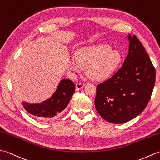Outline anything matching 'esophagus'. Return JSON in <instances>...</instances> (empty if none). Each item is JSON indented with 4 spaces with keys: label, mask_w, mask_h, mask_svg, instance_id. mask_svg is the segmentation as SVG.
<instances>
[{
    "label": "esophagus",
    "mask_w": 160,
    "mask_h": 160,
    "mask_svg": "<svg viewBox=\"0 0 160 160\" xmlns=\"http://www.w3.org/2000/svg\"><path fill=\"white\" fill-rule=\"evenodd\" d=\"M84 87V84H83V83L78 82V83L76 84V91H79L80 89H82Z\"/></svg>",
    "instance_id": "1"
}]
</instances>
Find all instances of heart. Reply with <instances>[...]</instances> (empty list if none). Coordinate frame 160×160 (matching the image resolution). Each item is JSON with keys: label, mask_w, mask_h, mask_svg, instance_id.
I'll return each instance as SVG.
<instances>
[{"label": "heart", "mask_w": 160, "mask_h": 160, "mask_svg": "<svg viewBox=\"0 0 160 160\" xmlns=\"http://www.w3.org/2000/svg\"><path fill=\"white\" fill-rule=\"evenodd\" d=\"M122 61V53L107 45H98L80 48L75 58L69 62V68L80 71L86 67V73L91 80L104 81L116 72Z\"/></svg>", "instance_id": "heart-1"}]
</instances>
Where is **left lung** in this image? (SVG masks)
<instances>
[{
    "instance_id": "1",
    "label": "left lung",
    "mask_w": 160,
    "mask_h": 160,
    "mask_svg": "<svg viewBox=\"0 0 160 160\" xmlns=\"http://www.w3.org/2000/svg\"><path fill=\"white\" fill-rule=\"evenodd\" d=\"M128 53L113 76L98 84L95 106L100 116L113 124H124L136 118L150 100L155 69L136 36H128Z\"/></svg>"
}]
</instances>
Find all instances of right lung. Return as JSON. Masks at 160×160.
<instances>
[{
  "label": "right lung",
  "mask_w": 160,
  "mask_h": 160,
  "mask_svg": "<svg viewBox=\"0 0 160 160\" xmlns=\"http://www.w3.org/2000/svg\"><path fill=\"white\" fill-rule=\"evenodd\" d=\"M75 90L76 87L73 82L69 79H62L59 82L56 91L48 99L40 103L32 104L22 102V104L28 113L40 120H53L67 107Z\"/></svg>",
  "instance_id": "right-lung-1"
}]
</instances>
